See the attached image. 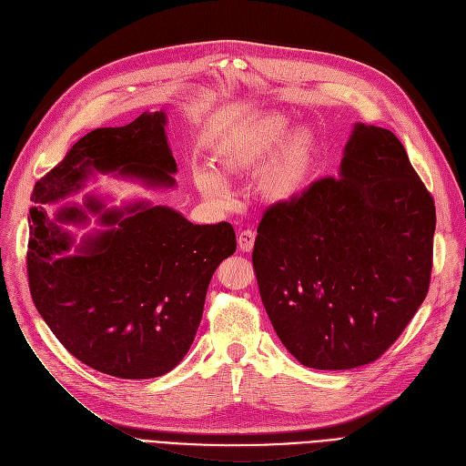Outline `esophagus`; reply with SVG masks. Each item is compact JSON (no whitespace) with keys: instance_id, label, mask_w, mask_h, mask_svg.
<instances>
[{"instance_id":"esophagus-1","label":"esophagus","mask_w":466,"mask_h":466,"mask_svg":"<svg viewBox=\"0 0 466 466\" xmlns=\"http://www.w3.org/2000/svg\"><path fill=\"white\" fill-rule=\"evenodd\" d=\"M255 238H257L255 230H251V228L241 230V232L238 234V248H239L243 253H249V251L253 249V246H255Z\"/></svg>"}]
</instances>
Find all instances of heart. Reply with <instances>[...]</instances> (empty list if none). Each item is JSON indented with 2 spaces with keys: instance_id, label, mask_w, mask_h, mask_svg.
Masks as SVG:
<instances>
[{
  "instance_id": "b5f03b06",
  "label": "heart",
  "mask_w": 466,
  "mask_h": 466,
  "mask_svg": "<svg viewBox=\"0 0 466 466\" xmlns=\"http://www.w3.org/2000/svg\"><path fill=\"white\" fill-rule=\"evenodd\" d=\"M290 120L281 113H270L255 120L227 149L218 164L227 176L251 174L258 167L257 190L268 202H290L308 187L319 158V139L308 128L289 134ZM198 190L217 202L228 200V188L215 171H194Z\"/></svg>"
}]
</instances>
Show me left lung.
I'll return each mask as SVG.
<instances>
[{
    "label": "left lung",
    "mask_w": 466,
    "mask_h": 466,
    "mask_svg": "<svg viewBox=\"0 0 466 466\" xmlns=\"http://www.w3.org/2000/svg\"><path fill=\"white\" fill-rule=\"evenodd\" d=\"M436 209L399 137L357 125L339 177L268 208L253 268L281 344L315 370L374 362L423 304Z\"/></svg>",
    "instance_id": "8db88e82"
}]
</instances>
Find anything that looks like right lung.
Segmentation results:
<instances>
[{"instance_id": "1", "label": "right lung", "mask_w": 466, "mask_h": 466, "mask_svg": "<svg viewBox=\"0 0 466 466\" xmlns=\"http://www.w3.org/2000/svg\"><path fill=\"white\" fill-rule=\"evenodd\" d=\"M164 113H143L120 128H97L71 147L32 192L26 270L32 300L60 344L90 369L122 380L158 378L183 360L202 321L215 268L236 251L230 223L192 225L177 211L134 204L106 211L111 228L62 257L71 238L43 204L81 187L88 167L174 185L177 164ZM92 211L102 204L88 200ZM77 208L58 220L81 223Z\"/></svg>"}]
</instances>
